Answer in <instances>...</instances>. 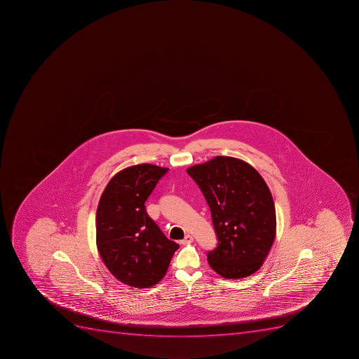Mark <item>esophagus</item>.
I'll return each mask as SVG.
<instances>
[{"label":"esophagus","mask_w":359,"mask_h":359,"mask_svg":"<svg viewBox=\"0 0 359 359\" xmlns=\"http://www.w3.org/2000/svg\"><path fill=\"white\" fill-rule=\"evenodd\" d=\"M191 242H193V236L192 235L187 234V236H185V238H184L183 240H182L181 243L187 244L191 243Z\"/></svg>","instance_id":"34e87169"}]
</instances>
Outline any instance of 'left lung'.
Listing matches in <instances>:
<instances>
[{
  "label": "left lung",
  "instance_id": "obj_1",
  "mask_svg": "<svg viewBox=\"0 0 359 359\" xmlns=\"http://www.w3.org/2000/svg\"><path fill=\"white\" fill-rule=\"evenodd\" d=\"M187 172L205 196L217 235L209 266L225 278L256 273L276 233L274 201L264 178L243 160L223 156Z\"/></svg>",
  "mask_w": 359,
  "mask_h": 359
}]
</instances>
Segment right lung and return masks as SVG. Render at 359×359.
I'll return each mask as SVG.
<instances>
[{"label":"right lung","mask_w":359,"mask_h":359,"mask_svg":"<svg viewBox=\"0 0 359 359\" xmlns=\"http://www.w3.org/2000/svg\"><path fill=\"white\" fill-rule=\"evenodd\" d=\"M167 172L151 163L127 167L110 180L100 198L97 250L110 273L133 287L159 283L180 247L145 210V201Z\"/></svg>","instance_id":"right-lung-1"}]
</instances>
